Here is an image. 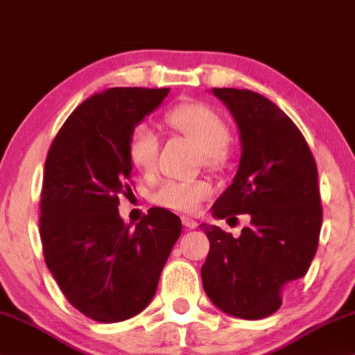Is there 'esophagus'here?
<instances>
[{
	"label": "esophagus",
	"mask_w": 355,
	"mask_h": 355,
	"mask_svg": "<svg viewBox=\"0 0 355 355\" xmlns=\"http://www.w3.org/2000/svg\"><path fill=\"white\" fill-rule=\"evenodd\" d=\"M182 223H183V226L188 227V230H195V227H198V221H195V219H193V218L183 216L182 218Z\"/></svg>",
	"instance_id": "esophagus-1"
}]
</instances>
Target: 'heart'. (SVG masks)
Listing matches in <instances>:
<instances>
[{"instance_id":"1","label":"heart","mask_w":355,"mask_h":355,"mask_svg":"<svg viewBox=\"0 0 355 355\" xmlns=\"http://www.w3.org/2000/svg\"><path fill=\"white\" fill-rule=\"evenodd\" d=\"M167 123L187 136L205 154L208 164H216L230 144V129L221 116L201 103H183L165 114ZM159 155V134L149 123L132 128L128 141V157L142 175L154 173ZM213 188L205 180H164L154 191V201L175 213H195L208 200Z\"/></svg>"}]
</instances>
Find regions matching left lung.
Returning a JSON list of instances; mask_svg holds the SVG:
<instances>
[{
	"mask_svg": "<svg viewBox=\"0 0 355 355\" xmlns=\"http://www.w3.org/2000/svg\"><path fill=\"white\" fill-rule=\"evenodd\" d=\"M241 134L234 180L211 206L216 219L249 214L239 237L200 224L209 239L201 278L211 302L242 320H262L282 306L291 284L315 257L322 208L315 157L297 124L250 89L213 88Z\"/></svg>",
	"mask_w": 355,
	"mask_h": 355,
	"instance_id": "obj_1",
	"label": "left lung"
}]
</instances>
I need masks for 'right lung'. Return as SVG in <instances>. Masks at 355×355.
Returning <instances> with one entry per match:
<instances>
[{"instance_id":"obj_1","label":"right lung","mask_w":355,"mask_h":355,"mask_svg":"<svg viewBox=\"0 0 355 355\" xmlns=\"http://www.w3.org/2000/svg\"><path fill=\"white\" fill-rule=\"evenodd\" d=\"M170 88H110L71 113L49 149L40 193L44 259L62 293L85 316L118 322L154 298L182 221L150 208L136 227L119 216L132 193L128 141Z\"/></svg>"}]
</instances>
